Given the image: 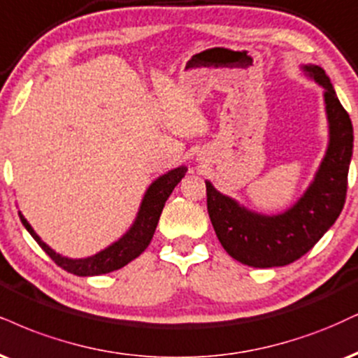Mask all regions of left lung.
Segmentation results:
<instances>
[{
    "instance_id": "1",
    "label": "left lung",
    "mask_w": 358,
    "mask_h": 358,
    "mask_svg": "<svg viewBox=\"0 0 358 358\" xmlns=\"http://www.w3.org/2000/svg\"><path fill=\"white\" fill-rule=\"evenodd\" d=\"M300 70L324 90L329 124L325 155L302 196L283 212L266 215L223 195L205 180L206 206L222 247L231 258L253 268H272L299 260L329 231L345 203L347 175L354 153L350 116L338 101L324 68L302 64Z\"/></svg>"
}]
</instances>
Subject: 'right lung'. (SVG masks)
<instances>
[{
	"mask_svg": "<svg viewBox=\"0 0 358 358\" xmlns=\"http://www.w3.org/2000/svg\"><path fill=\"white\" fill-rule=\"evenodd\" d=\"M187 170L188 168L182 165L160 175L157 180H153L152 185L146 188L143 198H141L140 208H138L136 217L130 228L116 242L96 252L94 255L85 258L64 257L62 253L55 252L50 245L43 242L40 235L33 230V227L29 225L21 212H18L20 220L29 231V235L36 240V243L48 253L51 260L58 266H62L63 270H66L68 273L78 275V277H94V275L115 272V270L130 264L136 257H140L150 242H152L165 201L171 195V192L175 190L176 185L182 182Z\"/></svg>",
	"mask_w": 358,
	"mask_h": 358,
	"instance_id": "obj_1",
	"label": "right lung"
}]
</instances>
